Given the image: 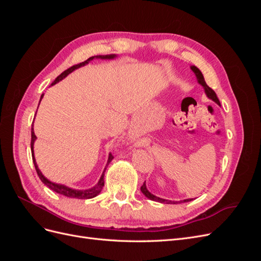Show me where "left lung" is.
Returning a JSON list of instances; mask_svg holds the SVG:
<instances>
[{
    "label": "left lung",
    "instance_id": "1",
    "mask_svg": "<svg viewBox=\"0 0 261 261\" xmlns=\"http://www.w3.org/2000/svg\"><path fill=\"white\" fill-rule=\"evenodd\" d=\"M191 68H192V70L195 73V75H196V77H197V82H198V83L203 87L204 92H206L207 97H208L209 99H211L212 101H215L217 105H220V101H219V99H218V97H217L216 92L210 88V87L206 84V82H204L203 75L201 74L199 68H197L196 66H191ZM140 191H141V193H143V194L147 197V198L151 199V200H153V201H159V202H161V203H180V202H187V201H192V200H193V199H184V200H180V201H172V200L160 198V197H156V196H154L153 194L150 193V192L148 191V189H147L145 183H144L143 186L140 187Z\"/></svg>",
    "mask_w": 261,
    "mask_h": 261
}]
</instances>
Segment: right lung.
<instances>
[{"label": "right lung", "mask_w": 261, "mask_h": 261, "mask_svg": "<svg viewBox=\"0 0 261 261\" xmlns=\"http://www.w3.org/2000/svg\"><path fill=\"white\" fill-rule=\"evenodd\" d=\"M115 57H116L115 54H110V55H97V57H91V58H89L88 60H86L85 62H82V63H80V64H76V65H74V66H72V67L67 68L66 70H64V72H63L60 76H58L57 78H55V81L51 84V86H53V85H55L57 83H59L60 81H62L63 78H65L68 74L72 73L73 70H75V69H77V68H80V67H82V66H84V65H86V64H88V63H89L90 61H92L94 58H96V59H102V60H106V59L111 60V59H114ZM42 98H43V94H42L41 98H40V101H41ZM39 105H40V102H39ZM36 139H37V136L35 135V132H34V123H33V127H31V143H30V146H31V155H33V161H34V164H35L37 174H38L39 178L41 179V181H42V183H43L44 185H46L50 189H52L53 192L58 193V194H61V195H63V196L69 197V198L90 199V198H93V197H96L97 195L100 194V192L102 191V187L105 186V178H103V177H105V172H106V170H107V167L109 165V163L111 162L112 159H113V155H112L111 153L109 154V159H108L107 167H106L103 173H102V175H101V177H100V179H99L97 185H94L93 187H91V188H89V189H74V188H69V187H67V186H65V185L53 183V181L49 180L48 178L43 176V174H42V173L40 172V170H39V168H38L36 159H35V154H34V144H35V140H36Z\"/></svg>", "instance_id": "right-lung-1"}]
</instances>
